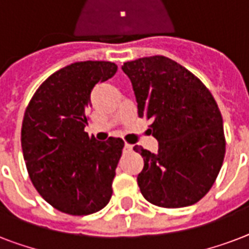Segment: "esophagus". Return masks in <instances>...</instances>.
I'll use <instances>...</instances> for the list:
<instances>
[{
  "label": "esophagus",
  "mask_w": 249,
  "mask_h": 249,
  "mask_svg": "<svg viewBox=\"0 0 249 249\" xmlns=\"http://www.w3.org/2000/svg\"><path fill=\"white\" fill-rule=\"evenodd\" d=\"M133 150V146L132 144H129V143H125L124 144V151L125 152H130Z\"/></svg>",
  "instance_id": "esophagus-1"
}]
</instances>
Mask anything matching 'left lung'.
Listing matches in <instances>:
<instances>
[{"instance_id":"left-lung-1","label":"left lung","mask_w":249,"mask_h":249,"mask_svg":"<svg viewBox=\"0 0 249 249\" xmlns=\"http://www.w3.org/2000/svg\"><path fill=\"white\" fill-rule=\"evenodd\" d=\"M138 116L152 119L156 154L134 146L143 158L137 182L143 197L163 208L200 200L216 181L225 158L224 121L214 98L189 70L163 55L126 62Z\"/></svg>"}]
</instances>
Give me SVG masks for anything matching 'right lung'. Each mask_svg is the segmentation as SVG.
Segmentation results:
<instances>
[{"label":"right lung","instance_id":"obj_1","mask_svg":"<svg viewBox=\"0 0 249 249\" xmlns=\"http://www.w3.org/2000/svg\"><path fill=\"white\" fill-rule=\"evenodd\" d=\"M111 62H76L41 84L25 109L21 150L29 178L41 196L60 212L91 214L108 204L124 141L99 142L84 130L90 93L111 79Z\"/></svg>","mask_w":249,"mask_h":249}]
</instances>
